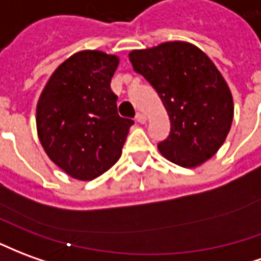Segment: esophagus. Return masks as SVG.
I'll return each mask as SVG.
<instances>
[{
  "label": "esophagus",
  "mask_w": 261,
  "mask_h": 261,
  "mask_svg": "<svg viewBox=\"0 0 261 261\" xmlns=\"http://www.w3.org/2000/svg\"><path fill=\"white\" fill-rule=\"evenodd\" d=\"M136 120H137V121H138V123H141V124H144V123L147 121V117H145V114H143V113H137Z\"/></svg>",
  "instance_id": "esophagus-1"
}]
</instances>
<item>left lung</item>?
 Instances as JSON below:
<instances>
[{
  "label": "left lung",
  "mask_w": 261,
  "mask_h": 261,
  "mask_svg": "<svg viewBox=\"0 0 261 261\" xmlns=\"http://www.w3.org/2000/svg\"><path fill=\"white\" fill-rule=\"evenodd\" d=\"M168 113L171 131L158 149L168 161L196 168L225 143L233 121L232 92L209 56L189 42H164L128 54Z\"/></svg>",
  "instance_id": "8db88e82"
}]
</instances>
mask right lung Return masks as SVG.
Segmentation results:
<instances>
[{
	"instance_id": "1",
	"label": "right lung",
	"mask_w": 261,
	"mask_h": 261,
	"mask_svg": "<svg viewBox=\"0 0 261 261\" xmlns=\"http://www.w3.org/2000/svg\"><path fill=\"white\" fill-rule=\"evenodd\" d=\"M117 55L80 50L56 67L36 105V131L50 161L92 181L118 161L134 121L117 113L110 82Z\"/></svg>"
}]
</instances>
